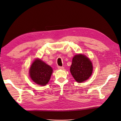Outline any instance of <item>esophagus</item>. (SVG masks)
<instances>
[{
    "instance_id": "esophagus-1",
    "label": "esophagus",
    "mask_w": 121,
    "mask_h": 121,
    "mask_svg": "<svg viewBox=\"0 0 121 121\" xmlns=\"http://www.w3.org/2000/svg\"><path fill=\"white\" fill-rule=\"evenodd\" d=\"M58 69L59 70H62V69H64V67H61V66H58Z\"/></svg>"
}]
</instances>
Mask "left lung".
<instances>
[{"instance_id": "left-lung-1", "label": "left lung", "mask_w": 121, "mask_h": 121, "mask_svg": "<svg viewBox=\"0 0 121 121\" xmlns=\"http://www.w3.org/2000/svg\"><path fill=\"white\" fill-rule=\"evenodd\" d=\"M93 71L92 64L90 59L84 55H76L73 58L70 72L78 82H83L91 76Z\"/></svg>"}]
</instances>
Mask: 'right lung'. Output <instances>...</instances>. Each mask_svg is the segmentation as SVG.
Wrapping results in <instances>:
<instances>
[{"label":"right lung","instance_id":"right-lung-1","mask_svg":"<svg viewBox=\"0 0 121 121\" xmlns=\"http://www.w3.org/2000/svg\"><path fill=\"white\" fill-rule=\"evenodd\" d=\"M53 72L52 68L42 60L36 59L29 70L30 76L35 83L44 86L48 83Z\"/></svg>","mask_w":121,"mask_h":121}]
</instances>
